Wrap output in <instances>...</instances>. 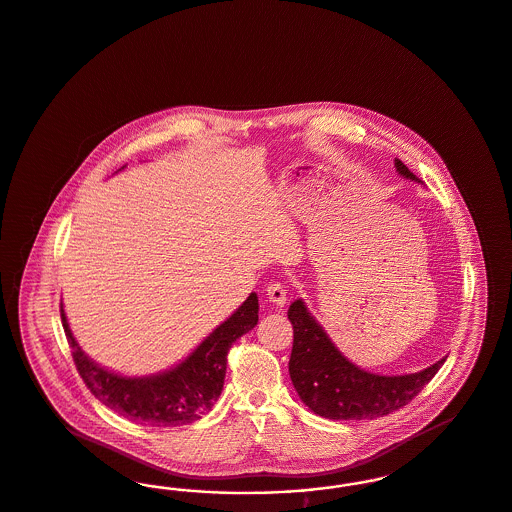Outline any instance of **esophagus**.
Returning a JSON list of instances; mask_svg holds the SVG:
<instances>
[{
    "instance_id": "1",
    "label": "esophagus",
    "mask_w": 512,
    "mask_h": 512,
    "mask_svg": "<svg viewBox=\"0 0 512 512\" xmlns=\"http://www.w3.org/2000/svg\"><path fill=\"white\" fill-rule=\"evenodd\" d=\"M266 299L276 305V307H284L287 301V287L280 282H272L266 287Z\"/></svg>"
}]
</instances>
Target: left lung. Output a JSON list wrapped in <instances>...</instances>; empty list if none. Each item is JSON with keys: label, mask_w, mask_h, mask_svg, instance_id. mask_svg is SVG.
I'll use <instances>...</instances> for the list:
<instances>
[{"label": "left lung", "mask_w": 512, "mask_h": 512, "mask_svg": "<svg viewBox=\"0 0 512 512\" xmlns=\"http://www.w3.org/2000/svg\"><path fill=\"white\" fill-rule=\"evenodd\" d=\"M394 167L404 179L421 183L400 160H394ZM287 318L293 324L289 358L293 387L308 409L326 419H375L404 408L446 362L442 358L408 375H377L354 366L343 356L326 329L308 312L303 299L291 303Z\"/></svg>", "instance_id": "1"}]
</instances>
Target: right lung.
Here are the masks:
<instances>
[{"label":"right lung","mask_w":512,"mask_h":512,"mask_svg":"<svg viewBox=\"0 0 512 512\" xmlns=\"http://www.w3.org/2000/svg\"><path fill=\"white\" fill-rule=\"evenodd\" d=\"M61 318L76 368L99 402L141 425L179 427L200 419L221 396L228 350L257 326L259 299L257 293H249L242 307L213 329L183 362L146 377H127L93 362L74 339L62 305Z\"/></svg>","instance_id":"obj_1"}]
</instances>
